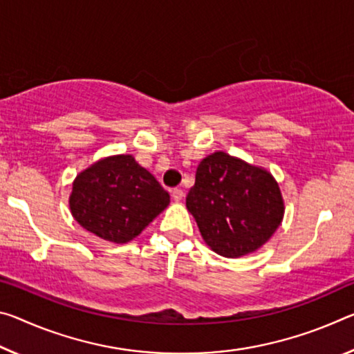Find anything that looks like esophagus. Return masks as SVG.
Returning a JSON list of instances; mask_svg holds the SVG:
<instances>
[{
    "mask_svg": "<svg viewBox=\"0 0 354 354\" xmlns=\"http://www.w3.org/2000/svg\"><path fill=\"white\" fill-rule=\"evenodd\" d=\"M171 197H173V200H175V201H181L183 197H184V192H183L181 189L176 187V189L171 190Z\"/></svg>",
    "mask_w": 354,
    "mask_h": 354,
    "instance_id": "34e87169",
    "label": "esophagus"
}]
</instances>
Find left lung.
Here are the masks:
<instances>
[{
  "instance_id": "obj_1",
  "label": "left lung",
  "mask_w": 354,
  "mask_h": 354,
  "mask_svg": "<svg viewBox=\"0 0 354 354\" xmlns=\"http://www.w3.org/2000/svg\"><path fill=\"white\" fill-rule=\"evenodd\" d=\"M186 206L209 249L227 258L254 254L266 244L285 212L271 173L223 151L200 162Z\"/></svg>"
}]
</instances>
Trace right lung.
Listing matches in <instances>:
<instances>
[{
  "label": "right lung",
  "instance_id": "add662e5",
  "mask_svg": "<svg viewBox=\"0 0 354 354\" xmlns=\"http://www.w3.org/2000/svg\"><path fill=\"white\" fill-rule=\"evenodd\" d=\"M170 203V195L132 154L102 157L78 173L69 195L71 214L86 232L126 244Z\"/></svg>",
  "mask_w": 354,
  "mask_h": 354
}]
</instances>
